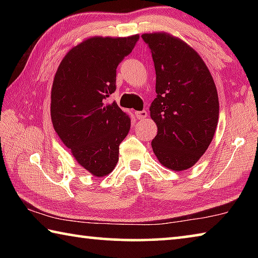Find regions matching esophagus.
I'll return each instance as SVG.
<instances>
[{
    "label": "esophagus",
    "mask_w": 258,
    "mask_h": 258,
    "mask_svg": "<svg viewBox=\"0 0 258 258\" xmlns=\"http://www.w3.org/2000/svg\"><path fill=\"white\" fill-rule=\"evenodd\" d=\"M135 117H137L138 119H145L148 117V112L146 110H142V111H135Z\"/></svg>",
    "instance_id": "1"
}]
</instances>
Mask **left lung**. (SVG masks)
Returning <instances> with one entry per match:
<instances>
[{
    "instance_id": "8db88e82",
    "label": "left lung",
    "mask_w": 258,
    "mask_h": 258,
    "mask_svg": "<svg viewBox=\"0 0 258 258\" xmlns=\"http://www.w3.org/2000/svg\"><path fill=\"white\" fill-rule=\"evenodd\" d=\"M142 38L156 71L150 117L158 132L152 150L165 167L184 171L200 159L215 134L220 110L215 83L200 55L180 38L167 33Z\"/></svg>"
}]
</instances>
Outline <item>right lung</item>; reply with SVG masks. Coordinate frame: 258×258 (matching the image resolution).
<instances>
[{
    "label": "right lung",
    "mask_w": 258,
    "mask_h": 258,
    "mask_svg": "<svg viewBox=\"0 0 258 258\" xmlns=\"http://www.w3.org/2000/svg\"><path fill=\"white\" fill-rule=\"evenodd\" d=\"M139 35L90 37L61 60L51 91L54 131L77 163L97 177L116 167L131 118L107 98L116 90V69Z\"/></svg>",
    "instance_id": "obj_1"
}]
</instances>
